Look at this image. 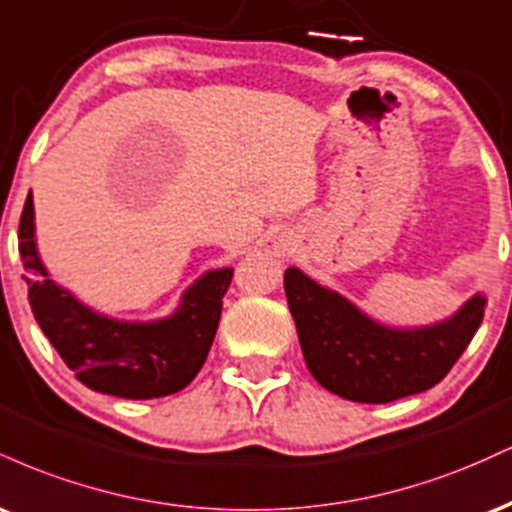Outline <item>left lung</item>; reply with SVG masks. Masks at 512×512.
I'll list each match as a JSON object with an SVG mask.
<instances>
[{"mask_svg":"<svg viewBox=\"0 0 512 512\" xmlns=\"http://www.w3.org/2000/svg\"><path fill=\"white\" fill-rule=\"evenodd\" d=\"M284 289L313 378L334 395L363 404L395 402L438 385L477 334L486 308L477 293L448 320L392 330L296 267L286 269Z\"/></svg>","mask_w":512,"mask_h":512,"instance_id":"8db88e82","label":"left lung"}]
</instances>
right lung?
I'll return each mask as SVG.
<instances>
[{"mask_svg": "<svg viewBox=\"0 0 512 512\" xmlns=\"http://www.w3.org/2000/svg\"><path fill=\"white\" fill-rule=\"evenodd\" d=\"M19 252L35 320L86 387L125 399H154L173 395L195 380L219 330L233 269L204 274L185 291L170 317L122 322L93 313L50 279L35 250L31 192L21 211Z\"/></svg>", "mask_w": 512, "mask_h": 512, "instance_id": "obj_1", "label": "right lung"}]
</instances>
